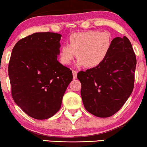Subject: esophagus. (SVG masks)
<instances>
[{
    "label": "esophagus",
    "instance_id": "1",
    "mask_svg": "<svg viewBox=\"0 0 147 147\" xmlns=\"http://www.w3.org/2000/svg\"><path fill=\"white\" fill-rule=\"evenodd\" d=\"M72 73H73V78L74 80L77 79V71H75V70H73L72 71Z\"/></svg>",
    "mask_w": 147,
    "mask_h": 147
}]
</instances>
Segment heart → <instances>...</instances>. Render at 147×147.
<instances>
[{"label": "heart", "instance_id": "obj_1", "mask_svg": "<svg viewBox=\"0 0 147 147\" xmlns=\"http://www.w3.org/2000/svg\"><path fill=\"white\" fill-rule=\"evenodd\" d=\"M69 45H63L59 51V61L63 65L71 63L76 56L78 67L94 68L103 63L112 46V37L108 32L96 30L80 32L70 36Z\"/></svg>", "mask_w": 147, "mask_h": 147}]
</instances>
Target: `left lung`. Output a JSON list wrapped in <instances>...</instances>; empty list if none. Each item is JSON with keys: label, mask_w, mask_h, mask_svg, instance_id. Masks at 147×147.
Returning <instances> with one entry per match:
<instances>
[{"label": "left lung", "mask_w": 147, "mask_h": 147, "mask_svg": "<svg viewBox=\"0 0 147 147\" xmlns=\"http://www.w3.org/2000/svg\"><path fill=\"white\" fill-rule=\"evenodd\" d=\"M136 66V55L129 39L125 36L112 39L103 63L77 75L86 110L100 118L116 113L131 95Z\"/></svg>", "instance_id": "8db88e82"}]
</instances>
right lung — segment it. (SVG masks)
Wrapping results in <instances>:
<instances>
[{"mask_svg": "<svg viewBox=\"0 0 147 147\" xmlns=\"http://www.w3.org/2000/svg\"><path fill=\"white\" fill-rule=\"evenodd\" d=\"M60 34L35 33L17 42L9 64L14 101L28 116L47 119L59 111L73 79L71 70L57 60Z\"/></svg>", "mask_w": 147, "mask_h": 147, "instance_id": "1", "label": "right lung"}]
</instances>
